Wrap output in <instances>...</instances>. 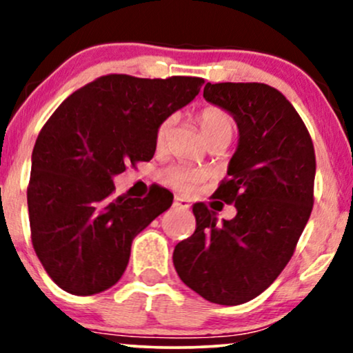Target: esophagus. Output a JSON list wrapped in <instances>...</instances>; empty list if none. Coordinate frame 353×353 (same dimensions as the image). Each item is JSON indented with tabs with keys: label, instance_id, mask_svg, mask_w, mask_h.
Listing matches in <instances>:
<instances>
[{
	"label": "esophagus",
	"instance_id": "obj_1",
	"mask_svg": "<svg viewBox=\"0 0 353 353\" xmlns=\"http://www.w3.org/2000/svg\"><path fill=\"white\" fill-rule=\"evenodd\" d=\"M174 208L188 209V208H189V204H188V201H185V199H182V197L176 196V197H174Z\"/></svg>",
	"mask_w": 353,
	"mask_h": 353
}]
</instances>
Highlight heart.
<instances>
[{
	"instance_id": "b5f03b06",
	"label": "heart",
	"mask_w": 353,
	"mask_h": 353,
	"mask_svg": "<svg viewBox=\"0 0 353 353\" xmlns=\"http://www.w3.org/2000/svg\"><path fill=\"white\" fill-rule=\"evenodd\" d=\"M174 119H176L174 116H168L157 124L156 134H154L156 145L164 144L165 136H168L169 129L174 124ZM197 121H199L202 136H204L208 143L216 139H225L230 143L234 131H236V121H234L232 114L217 106H208L201 109V112L197 114ZM159 177L169 188L177 190H189L199 179V174L194 171V169L185 168V165H169V168H165L159 174Z\"/></svg>"
}]
</instances>
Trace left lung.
Masks as SVG:
<instances>
[{"instance_id": "1", "label": "left lung", "mask_w": 353, "mask_h": 353, "mask_svg": "<svg viewBox=\"0 0 353 353\" xmlns=\"http://www.w3.org/2000/svg\"><path fill=\"white\" fill-rule=\"evenodd\" d=\"M204 98L236 119L237 151L214 199L237 216L217 224L204 202L192 205L196 230L174 249V267L205 301H252L289 264L314 208L315 151L302 117L264 83H208Z\"/></svg>"}]
</instances>
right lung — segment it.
I'll list each match as a JSON object with an SVG mask.
<instances>
[{
	"instance_id": "right-lung-1",
	"label": "right lung",
	"mask_w": 353,
	"mask_h": 353,
	"mask_svg": "<svg viewBox=\"0 0 353 353\" xmlns=\"http://www.w3.org/2000/svg\"><path fill=\"white\" fill-rule=\"evenodd\" d=\"M202 78L101 76L74 91L43 125L33 149L31 242L56 285L92 295L123 277L131 244L172 204L168 189L112 197V176L151 161L156 128L199 94Z\"/></svg>"
}]
</instances>
